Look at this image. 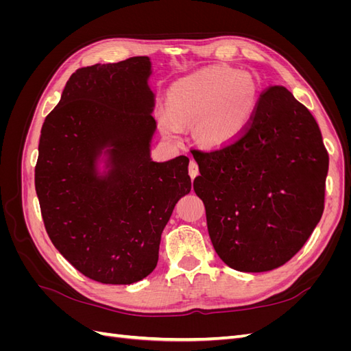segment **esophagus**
<instances>
[{"mask_svg":"<svg viewBox=\"0 0 351 351\" xmlns=\"http://www.w3.org/2000/svg\"><path fill=\"white\" fill-rule=\"evenodd\" d=\"M197 174H199L197 162L195 161V159H190V164H189V176L192 177V178H195Z\"/></svg>","mask_w":351,"mask_h":351,"instance_id":"esophagus-1","label":"esophagus"}]
</instances>
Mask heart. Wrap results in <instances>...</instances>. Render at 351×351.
Returning <instances> with one entry per match:
<instances>
[{"label":"heart","mask_w":351,"mask_h":351,"mask_svg":"<svg viewBox=\"0 0 351 351\" xmlns=\"http://www.w3.org/2000/svg\"><path fill=\"white\" fill-rule=\"evenodd\" d=\"M258 102V86L246 73L209 67L177 80L168 105H159L156 119L162 132L176 137L183 125L197 123V136L209 145L226 143L246 127Z\"/></svg>","instance_id":"b5f03b06"}]
</instances>
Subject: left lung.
<instances>
[{"instance_id": "obj_1", "label": "left lung", "mask_w": 351, "mask_h": 351, "mask_svg": "<svg viewBox=\"0 0 351 351\" xmlns=\"http://www.w3.org/2000/svg\"><path fill=\"white\" fill-rule=\"evenodd\" d=\"M190 151L210 241L230 268L271 271L303 247L324 214L329 156L313 115L289 89H265L228 143Z\"/></svg>"}]
</instances>
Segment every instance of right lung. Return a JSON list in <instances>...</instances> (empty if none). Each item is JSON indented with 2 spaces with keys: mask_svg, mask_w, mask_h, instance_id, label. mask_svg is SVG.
I'll return each instance as SVG.
<instances>
[{
  "mask_svg": "<svg viewBox=\"0 0 351 351\" xmlns=\"http://www.w3.org/2000/svg\"><path fill=\"white\" fill-rule=\"evenodd\" d=\"M151 61L132 57L73 73L44 121L35 167L40 214L52 244L84 277L133 284L158 263L162 230L192 189L189 158L154 162ZM113 168L94 174L102 145Z\"/></svg>",
  "mask_w": 351,
  "mask_h": 351,
  "instance_id": "right-lung-1",
  "label": "right lung"
}]
</instances>
